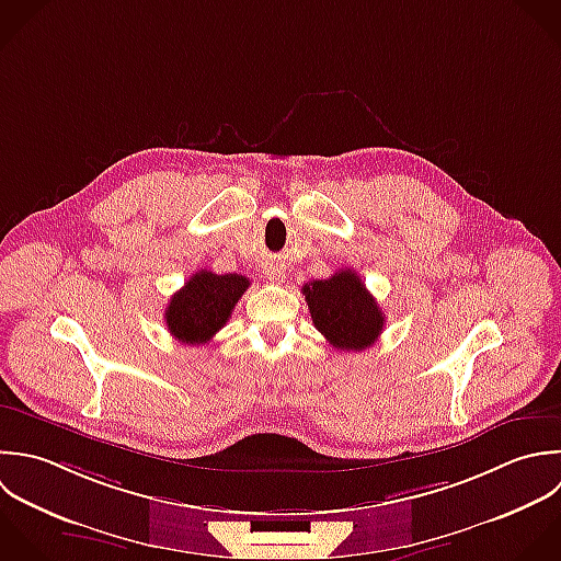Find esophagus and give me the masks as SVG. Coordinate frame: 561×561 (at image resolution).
I'll use <instances>...</instances> for the list:
<instances>
[{"label": "esophagus", "mask_w": 561, "mask_h": 561, "mask_svg": "<svg viewBox=\"0 0 561 561\" xmlns=\"http://www.w3.org/2000/svg\"><path fill=\"white\" fill-rule=\"evenodd\" d=\"M264 275H266V279L273 282V284H279V282L286 279V273H284V268H279V266H266V268H264Z\"/></svg>", "instance_id": "obj_1"}]
</instances>
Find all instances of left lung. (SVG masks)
Wrapping results in <instances>:
<instances>
[{
	"label": "left lung",
	"mask_w": 561,
	"mask_h": 561,
	"mask_svg": "<svg viewBox=\"0 0 561 561\" xmlns=\"http://www.w3.org/2000/svg\"><path fill=\"white\" fill-rule=\"evenodd\" d=\"M314 328L341 352L371 347L385 328V314L352 268L301 288Z\"/></svg>",
	"instance_id": "left-lung-1"
}]
</instances>
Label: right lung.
Wrapping results in <instances>:
<instances>
[{
    "instance_id": "1",
    "label": "right lung",
    "mask_w": 561,
    "mask_h": 561,
    "mask_svg": "<svg viewBox=\"0 0 561 561\" xmlns=\"http://www.w3.org/2000/svg\"><path fill=\"white\" fill-rule=\"evenodd\" d=\"M247 288L249 279L238 273L216 275L205 268L194 273L165 308L163 319L170 334L185 345L209 343L225 328Z\"/></svg>"
}]
</instances>
